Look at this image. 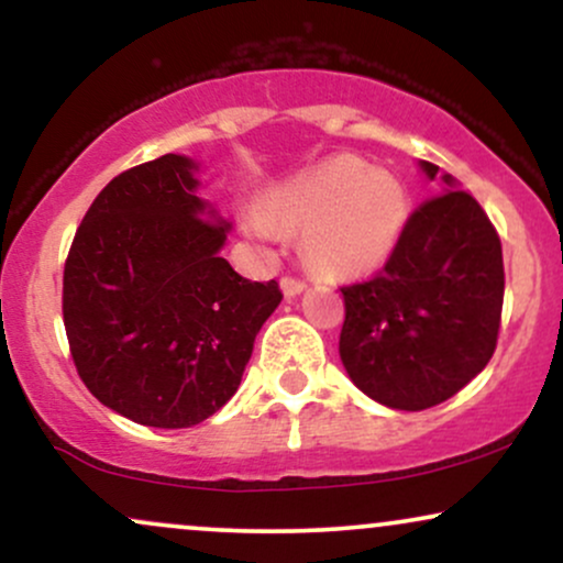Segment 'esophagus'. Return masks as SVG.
I'll return each mask as SVG.
<instances>
[{
    "mask_svg": "<svg viewBox=\"0 0 563 563\" xmlns=\"http://www.w3.org/2000/svg\"><path fill=\"white\" fill-rule=\"evenodd\" d=\"M280 288H283V294H286V296H296V294H301L303 288H307V280H301V277H296V275H283L280 277Z\"/></svg>",
    "mask_w": 563,
    "mask_h": 563,
    "instance_id": "esophagus-1",
    "label": "esophagus"
}]
</instances>
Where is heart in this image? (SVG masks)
<instances>
[{
    "label": "heart",
    "instance_id": "obj_1",
    "mask_svg": "<svg viewBox=\"0 0 563 563\" xmlns=\"http://www.w3.org/2000/svg\"><path fill=\"white\" fill-rule=\"evenodd\" d=\"M407 217L402 185L365 161L341 156L277 190L267 214L251 211L262 238L303 232V254L328 275H365L389 256Z\"/></svg>",
    "mask_w": 563,
    "mask_h": 563
}]
</instances>
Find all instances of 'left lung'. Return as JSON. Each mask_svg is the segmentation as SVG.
Instances as JSON below:
<instances>
[{"instance_id": "8db88e82", "label": "left lung", "mask_w": 563, "mask_h": 563, "mask_svg": "<svg viewBox=\"0 0 563 563\" xmlns=\"http://www.w3.org/2000/svg\"><path fill=\"white\" fill-rule=\"evenodd\" d=\"M431 179L439 166L423 161ZM450 190L407 217L384 269L341 286L339 352L349 378L394 410H426L493 360L500 333L503 249L471 192Z\"/></svg>"}]
</instances>
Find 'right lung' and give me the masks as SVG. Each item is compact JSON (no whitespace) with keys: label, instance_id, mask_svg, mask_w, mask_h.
<instances>
[{"label":"right lung","instance_id":"right-lung-1","mask_svg":"<svg viewBox=\"0 0 563 563\" xmlns=\"http://www.w3.org/2000/svg\"><path fill=\"white\" fill-rule=\"evenodd\" d=\"M190 158L121 172L84 214L63 322L76 373L102 405L153 429L206 421L238 391L283 294L219 256L228 224L206 217Z\"/></svg>","mask_w":563,"mask_h":563}]
</instances>
